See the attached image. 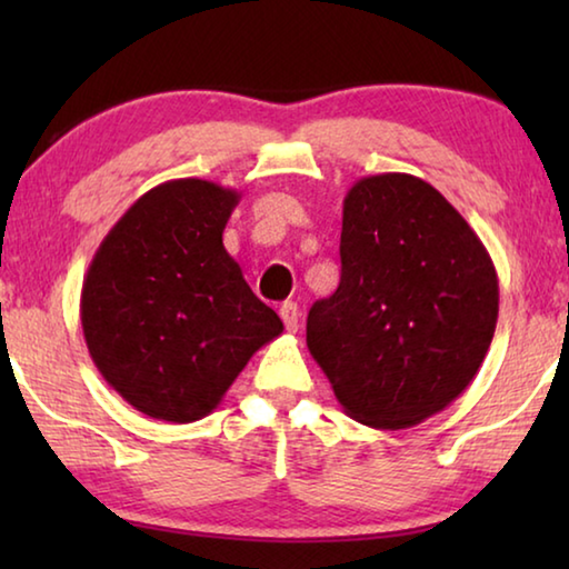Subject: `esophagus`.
I'll return each mask as SVG.
<instances>
[{
    "instance_id": "esophagus-1",
    "label": "esophagus",
    "mask_w": 569,
    "mask_h": 569,
    "mask_svg": "<svg viewBox=\"0 0 569 569\" xmlns=\"http://www.w3.org/2000/svg\"><path fill=\"white\" fill-rule=\"evenodd\" d=\"M281 319L286 323V331H296L298 329V319H301V313H298V306L293 301H286L281 306Z\"/></svg>"
}]
</instances>
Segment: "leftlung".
Masks as SVG:
<instances>
[{"label":"left lung","instance_id":"1","mask_svg":"<svg viewBox=\"0 0 569 569\" xmlns=\"http://www.w3.org/2000/svg\"><path fill=\"white\" fill-rule=\"evenodd\" d=\"M497 313L492 258L437 188L409 172L353 182L341 283L306 323L308 351L349 417L393 431L447 409L475 381Z\"/></svg>","mask_w":569,"mask_h":569}]
</instances>
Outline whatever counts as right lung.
I'll list each match as a JSON object with an SVG mask.
<instances>
[{"label": "right lung", "instance_id": "add662e5", "mask_svg": "<svg viewBox=\"0 0 569 569\" xmlns=\"http://www.w3.org/2000/svg\"><path fill=\"white\" fill-rule=\"evenodd\" d=\"M238 200L210 180L160 182L124 210L84 273L92 361L150 419L208 417L250 356L283 333L223 246Z\"/></svg>", "mask_w": 569, "mask_h": 569}]
</instances>
